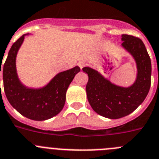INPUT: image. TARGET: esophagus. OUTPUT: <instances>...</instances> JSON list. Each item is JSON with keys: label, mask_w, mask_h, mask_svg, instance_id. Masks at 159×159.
Listing matches in <instances>:
<instances>
[{"label": "esophagus", "mask_w": 159, "mask_h": 159, "mask_svg": "<svg viewBox=\"0 0 159 159\" xmlns=\"http://www.w3.org/2000/svg\"><path fill=\"white\" fill-rule=\"evenodd\" d=\"M78 65H79V67H80L81 69H82L84 67H85L86 65H87V63H86V62H84V61H80V62H79Z\"/></svg>", "instance_id": "esophagus-1"}]
</instances>
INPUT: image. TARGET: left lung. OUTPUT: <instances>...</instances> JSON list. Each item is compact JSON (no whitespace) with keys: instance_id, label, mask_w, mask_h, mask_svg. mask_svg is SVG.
I'll return each mask as SVG.
<instances>
[{"instance_id":"8db88e82","label":"left lung","mask_w":159,"mask_h":159,"mask_svg":"<svg viewBox=\"0 0 159 159\" xmlns=\"http://www.w3.org/2000/svg\"><path fill=\"white\" fill-rule=\"evenodd\" d=\"M121 39L122 46L133 56L137 65V79L132 87H117L95 70L83 68L88 75L86 91L90 105L96 113L110 119L121 118L132 113L146 98L151 87V58L143 43L129 34H122Z\"/></svg>"}]
</instances>
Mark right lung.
<instances>
[{"label": "right lung", "mask_w": 159, "mask_h": 159, "mask_svg": "<svg viewBox=\"0 0 159 159\" xmlns=\"http://www.w3.org/2000/svg\"><path fill=\"white\" fill-rule=\"evenodd\" d=\"M23 39L24 35H22L13 43L4 64V93L10 104L20 114L34 120H47L62 110L67 89L80 68L76 66L57 74L42 89H28L20 82L16 71V57Z\"/></svg>", "instance_id": "right-lung-1"}]
</instances>
